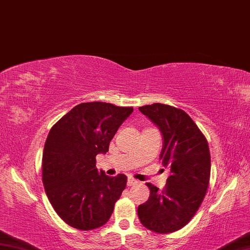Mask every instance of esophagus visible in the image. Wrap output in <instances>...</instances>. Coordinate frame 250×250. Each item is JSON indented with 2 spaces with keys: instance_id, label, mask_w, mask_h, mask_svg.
Segmentation results:
<instances>
[{
  "instance_id": "1",
  "label": "esophagus",
  "mask_w": 250,
  "mask_h": 250,
  "mask_svg": "<svg viewBox=\"0 0 250 250\" xmlns=\"http://www.w3.org/2000/svg\"><path fill=\"white\" fill-rule=\"evenodd\" d=\"M139 182L137 180H135L133 177H128V180H127V185L128 186H134V185H137Z\"/></svg>"
}]
</instances>
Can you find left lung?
Instances as JSON below:
<instances>
[{"label":"left lung","mask_w":250,"mask_h":250,"mask_svg":"<svg viewBox=\"0 0 250 250\" xmlns=\"http://www.w3.org/2000/svg\"><path fill=\"white\" fill-rule=\"evenodd\" d=\"M139 111L161 131L160 154L171 175L162 191L147 183L149 199L138 207L141 224L155 233H172L189 222L199 209L209 186L211 160L208 141L190 116L162 103Z\"/></svg>","instance_id":"8db88e82"}]
</instances>
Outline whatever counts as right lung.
Returning <instances> with one entry per match:
<instances>
[{"label": "right lung", "instance_id": "1", "mask_svg": "<svg viewBox=\"0 0 250 250\" xmlns=\"http://www.w3.org/2000/svg\"><path fill=\"white\" fill-rule=\"evenodd\" d=\"M133 111L105 102L81 103L51 128L42 182L55 212L70 227L95 229L111 218L127 177L98 171L96 157L109 151L110 141Z\"/></svg>", "mask_w": 250, "mask_h": 250}]
</instances>
